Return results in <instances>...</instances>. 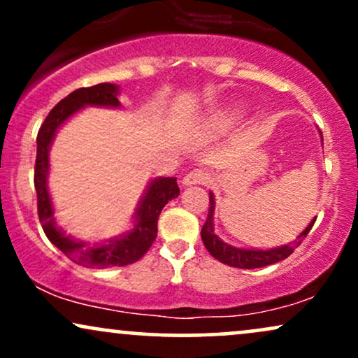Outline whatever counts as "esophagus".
<instances>
[{"label": "esophagus", "instance_id": "34e87169", "mask_svg": "<svg viewBox=\"0 0 358 358\" xmlns=\"http://www.w3.org/2000/svg\"><path fill=\"white\" fill-rule=\"evenodd\" d=\"M210 180V173H207L205 170H193L190 173L183 176L182 183L185 187H192V185H205Z\"/></svg>", "mask_w": 358, "mask_h": 358}]
</instances>
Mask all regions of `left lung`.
<instances>
[{"label": "left lung", "mask_w": 358, "mask_h": 358, "mask_svg": "<svg viewBox=\"0 0 358 358\" xmlns=\"http://www.w3.org/2000/svg\"><path fill=\"white\" fill-rule=\"evenodd\" d=\"M322 134V133H320ZM322 145H323V136H322ZM208 199H210V205H208V215L202 227V241L203 245L207 248L208 252L213 257L219 259L224 264L231 266V268H239V269H257L264 268V266L276 264V262L286 259L289 254H293V250L296 245L301 244V241L308 236V232L313 227L315 220L313 219L310 224L306 225V229L296 237V241L293 244H285V245H276V248L271 249H254V248H236V245L227 244L217 236L215 227H213V213H215V195L213 192L208 193Z\"/></svg>", "instance_id": "1"}]
</instances>
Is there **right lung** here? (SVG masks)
Masks as SVG:
<instances>
[{
    "label": "right lung",
    "instance_id": "obj_1",
    "mask_svg": "<svg viewBox=\"0 0 358 358\" xmlns=\"http://www.w3.org/2000/svg\"><path fill=\"white\" fill-rule=\"evenodd\" d=\"M119 85L104 84L73 90L65 99L50 110L36 136V162H35V190L38 199V217L42 222L45 236L55 248L73 262L96 268H113V266L133 264L151 248L158 232V217L163 207L180 195L175 176H156L148 182L133 213V227L129 231L109 237L104 241H82L69 236L57 225L53 210L48 175H50V148L57 133L69 119L76 116L84 108L121 109L119 102Z\"/></svg>",
    "mask_w": 358,
    "mask_h": 358
}]
</instances>
